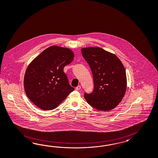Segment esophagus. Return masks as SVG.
I'll list each match as a JSON object with an SVG mask.
<instances>
[{"mask_svg": "<svg viewBox=\"0 0 158 158\" xmlns=\"http://www.w3.org/2000/svg\"><path fill=\"white\" fill-rule=\"evenodd\" d=\"M81 89V86H77V87H76V90H77V91H79V90H80Z\"/></svg>", "mask_w": 158, "mask_h": 158, "instance_id": "obj_1", "label": "esophagus"}]
</instances>
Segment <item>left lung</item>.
Returning a JSON list of instances; mask_svg holds the SVG:
<instances>
[{
	"mask_svg": "<svg viewBox=\"0 0 158 158\" xmlns=\"http://www.w3.org/2000/svg\"><path fill=\"white\" fill-rule=\"evenodd\" d=\"M81 51L90 67L94 85L91 93H85V98L98 110H113L121 102L127 88L122 62L114 54L98 47L82 48Z\"/></svg>",
	"mask_w": 158,
	"mask_h": 158,
	"instance_id": "1",
	"label": "left lung"
}]
</instances>
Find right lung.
<instances>
[{"label":"right lung","mask_w":158,"mask_h":158,"mask_svg":"<svg viewBox=\"0 0 158 158\" xmlns=\"http://www.w3.org/2000/svg\"><path fill=\"white\" fill-rule=\"evenodd\" d=\"M73 58L71 49L52 46L29 64L24 75V90L35 105L44 110H52L74 90L63 71Z\"/></svg>","instance_id":"right-lung-1"}]
</instances>
